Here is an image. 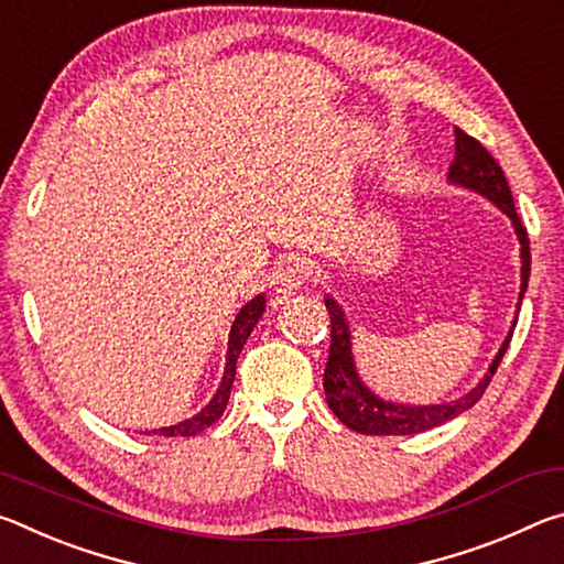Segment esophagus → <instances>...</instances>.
<instances>
[{
	"label": "esophagus",
	"mask_w": 564,
	"mask_h": 564,
	"mask_svg": "<svg viewBox=\"0 0 564 564\" xmlns=\"http://www.w3.org/2000/svg\"><path fill=\"white\" fill-rule=\"evenodd\" d=\"M308 281V263L301 256H285L271 273V289L275 293H293Z\"/></svg>",
	"instance_id": "esophagus-1"
}]
</instances>
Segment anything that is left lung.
<instances>
[{
    "label": "left lung",
    "instance_id": "1",
    "mask_svg": "<svg viewBox=\"0 0 564 564\" xmlns=\"http://www.w3.org/2000/svg\"><path fill=\"white\" fill-rule=\"evenodd\" d=\"M447 181L453 186H460L480 194L495 204L500 212L510 218L514 228V236L520 241V295H518V311L522 305V295L528 291L530 281V238L524 226L520 221L518 212H514L512 194L505 178L502 169L498 166L488 149L480 141L467 137L465 131L455 129V159L453 166L447 171ZM326 308L330 313V350L326 373H323V390H326V400L333 413L338 415L343 425H348L350 431L362 435H415L433 431V427L447 423L457 415H463L465 410H470L477 400L482 398L485 388L498 370L505 350L510 346L512 328L518 326V311H514V321L505 336L498 356L492 358L488 373L480 378V383L467 390L465 395L447 400V403H431V405H413V403H395V400L380 398L376 390H370L356 368V358H352V336L346 313H343L340 303L326 295Z\"/></svg>",
    "mask_w": 564,
    "mask_h": 564
}]
</instances>
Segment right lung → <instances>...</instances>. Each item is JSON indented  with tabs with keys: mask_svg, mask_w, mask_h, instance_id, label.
<instances>
[{
	"mask_svg": "<svg viewBox=\"0 0 564 564\" xmlns=\"http://www.w3.org/2000/svg\"><path fill=\"white\" fill-rule=\"evenodd\" d=\"M265 311V295L259 293L256 299L248 301L241 311H238V316L231 326V333H228V350H226V366H224V378L221 383H218L214 398L208 400V403L198 410L196 415H191L186 420H181L176 425H169V427H159V435L164 437H191L196 433L206 431L208 425H214L218 417L224 415L226 403H228V395H231V386H234V378H236V360L241 356V350L246 346L248 336H251V330L256 328V323L261 321Z\"/></svg>",
	"mask_w": 564,
	"mask_h": 564,
	"instance_id": "add662e5",
	"label": "right lung"
}]
</instances>
